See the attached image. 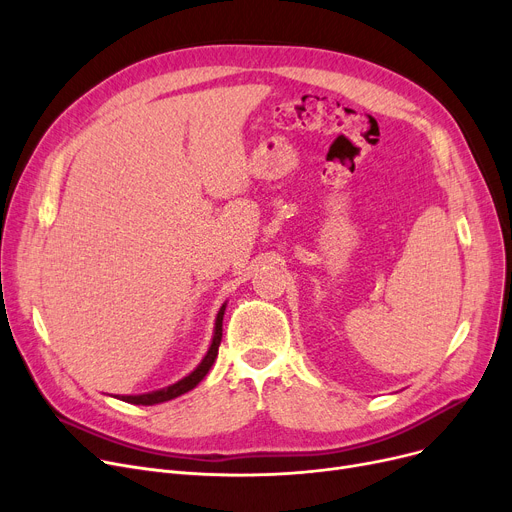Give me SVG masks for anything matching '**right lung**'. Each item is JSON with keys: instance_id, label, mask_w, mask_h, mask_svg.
<instances>
[{"instance_id": "add662e5", "label": "right lung", "mask_w": 512, "mask_h": 512, "mask_svg": "<svg viewBox=\"0 0 512 512\" xmlns=\"http://www.w3.org/2000/svg\"><path fill=\"white\" fill-rule=\"evenodd\" d=\"M224 311H226V303L222 305V309L218 311V317H215V328H213V338H211V346L207 355L203 357V361L197 365L195 371H191L186 375V378H182L180 382L168 386V388H161V390H155V392H147V394H137V396H118L120 400L124 402H132V405H159V402H166V400H172L188 390H193L205 375L207 371L211 369L215 357H218V348H220V342H222V321H224Z\"/></svg>"}]
</instances>
